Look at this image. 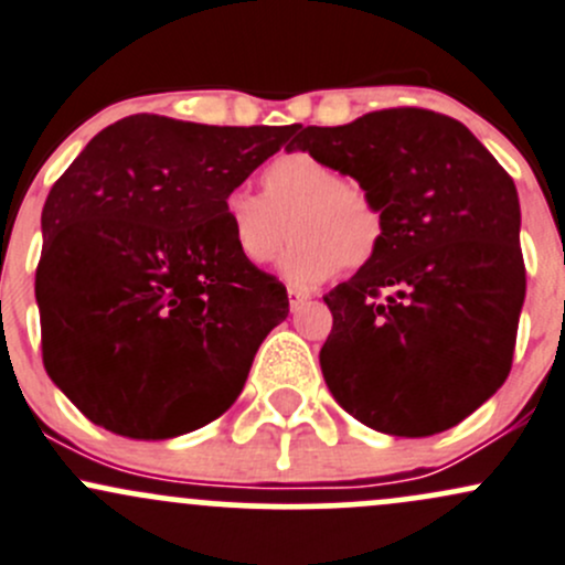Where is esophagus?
<instances>
[{"label":"esophagus","instance_id":"1","mask_svg":"<svg viewBox=\"0 0 565 565\" xmlns=\"http://www.w3.org/2000/svg\"><path fill=\"white\" fill-rule=\"evenodd\" d=\"M287 295H289V308H292V311H300V308L311 300V295L302 292V289H295V287H289Z\"/></svg>","mask_w":565,"mask_h":565}]
</instances>
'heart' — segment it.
<instances>
[{"instance_id":"heart-1","label":"heart","mask_w":565,"mask_h":565,"mask_svg":"<svg viewBox=\"0 0 565 565\" xmlns=\"http://www.w3.org/2000/svg\"><path fill=\"white\" fill-rule=\"evenodd\" d=\"M263 195L233 190L225 198L235 252L244 263L263 268L289 238L295 244L281 259V273L295 287H319L343 265L373 263L386 238V216L375 198L311 152H284L265 166Z\"/></svg>"}]
</instances>
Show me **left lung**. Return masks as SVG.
<instances>
[{"label": "left lung", "mask_w": 565, "mask_h": 565, "mask_svg": "<svg viewBox=\"0 0 565 565\" xmlns=\"http://www.w3.org/2000/svg\"><path fill=\"white\" fill-rule=\"evenodd\" d=\"M287 150L353 177L386 216L377 257L324 295L327 388L394 437L461 424L512 367L525 300L512 177L463 122L415 107L297 128Z\"/></svg>", "instance_id": "8db88e82"}]
</instances>
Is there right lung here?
<instances>
[{
    "instance_id": "obj_1",
    "label": "right lung",
    "mask_w": 565,
    "mask_h": 565,
    "mask_svg": "<svg viewBox=\"0 0 565 565\" xmlns=\"http://www.w3.org/2000/svg\"><path fill=\"white\" fill-rule=\"evenodd\" d=\"M292 134L131 115L53 184L34 281L42 362L93 424L171 439L238 399L289 297L235 252L225 198Z\"/></svg>"
}]
</instances>
